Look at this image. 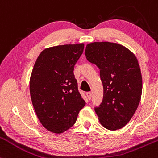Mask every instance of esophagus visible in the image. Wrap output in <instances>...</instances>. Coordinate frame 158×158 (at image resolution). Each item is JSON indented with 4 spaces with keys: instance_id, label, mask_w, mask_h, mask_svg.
<instances>
[{
    "instance_id": "1",
    "label": "esophagus",
    "mask_w": 158,
    "mask_h": 158,
    "mask_svg": "<svg viewBox=\"0 0 158 158\" xmlns=\"http://www.w3.org/2000/svg\"><path fill=\"white\" fill-rule=\"evenodd\" d=\"M86 95H87V97H88V99L90 100V99H91V98H92V93H91V92H88V93H86Z\"/></svg>"
}]
</instances>
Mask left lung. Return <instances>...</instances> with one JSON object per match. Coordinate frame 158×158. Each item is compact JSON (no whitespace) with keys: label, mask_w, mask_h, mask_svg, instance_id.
<instances>
[{"label":"left lung","mask_w":158,"mask_h":158,"mask_svg":"<svg viewBox=\"0 0 158 158\" xmlns=\"http://www.w3.org/2000/svg\"><path fill=\"white\" fill-rule=\"evenodd\" d=\"M88 61L100 70L102 102L95 112L103 127L120 129L135 114L142 95L140 68L135 54L123 45L101 41L86 45Z\"/></svg>","instance_id":"obj_1"}]
</instances>
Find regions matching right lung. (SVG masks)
<instances>
[{
  "label": "right lung",
  "mask_w": 158,
  "mask_h": 158,
  "mask_svg": "<svg viewBox=\"0 0 158 158\" xmlns=\"http://www.w3.org/2000/svg\"><path fill=\"white\" fill-rule=\"evenodd\" d=\"M83 50V43L44 49L32 70V106L40 123L52 133L61 134L73 126L85 105L73 73Z\"/></svg>",
  "instance_id": "right-lung-1"
}]
</instances>
